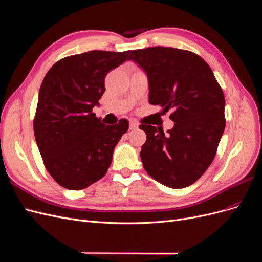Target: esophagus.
<instances>
[{"mask_svg":"<svg viewBox=\"0 0 262 262\" xmlns=\"http://www.w3.org/2000/svg\"><path fill=\"white\" fill-rule=\"evenodd\" d=\"M138 126H139V124L136 122V121H130V130H136V129H138Z\"/></svg>","mask_w":262,"mask_h":262,"instance_id":"esophagus-1","label":"esophagus"}]
</instances>
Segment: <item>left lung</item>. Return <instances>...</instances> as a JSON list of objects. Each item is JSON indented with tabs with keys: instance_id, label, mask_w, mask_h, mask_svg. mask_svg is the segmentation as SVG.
I'll list each match as a JSON object with an SVG mask.
<instances>
[{
	"instance_id": "8db88e82",
	"label": "left lung",
	"mask_w": 262,
	"mask_h": 262,
	"mask_svg": "<svg viewBox=\"0 0 262 262\" xmlns=\"http://www.w3.org/2000/svg\"><path fill=\"white\" fill-rule=\"evenodd\" d=\"M144 71L148 101L170 108L173 128L141 124L146 141L140 152L148 175L164 186L192 185L209 168L225 129V98L211 68L199 55L167 47L130 51Z\"/></svg>"
}]
</instances>
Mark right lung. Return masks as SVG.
<instances>
[{"label":"right lung","mask_w":262,"mask_h":262,"mask_svg":"<svg viewBox=\"0 0 262 262\" xmlns=\"http://www.w3.org/2000/svg\"><path fill=\"white\" fill-rule=\"evenodd\" d=\"M129 53L93 50L71 55L46 74L34 131L46 168L60 186L82 190L106 175L129 121L106 125L92 110L106 90L107 73Z\"/></svg>","instance_id":"add662e5"}]
</instances>
